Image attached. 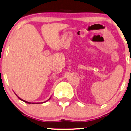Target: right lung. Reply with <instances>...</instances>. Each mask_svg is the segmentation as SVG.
I'll use <instances>...</instances> for the list:
<instances>
[{
  "label": "right lung",
  "instance_id": "obj_1",
  "mask_svg": "<svg viewBox=\"0 0 131 131\" xmlns=\"http://www.w3.org/2000/svg\"><path fill=\"white\" fill-rule=\"evenodd\" d=\"M19 98V97H18ZM19 99H20V98H19ZM21 101H24V102H26V103H28V104H30V102H27V101H24V100H22V99H21ZM32 104H35V103H32Z\"/></svg>",
  "mask_w": 131,
  "mask_h": 131
}]
</instances>
